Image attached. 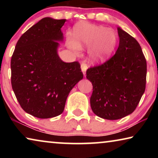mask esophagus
Masks as SVG:
<instances>
[{
	"label": "esophagus",
	"mask_w": 158,
	"mask_h": 158,
	"mask_svg": "<svg viewBox=\"0 0 158 158\" xmlns=\"http://www.w3.org/2000/svg\"><path fill=\"white\" fill-rule=\"evenodd\" d=\"M81 70H82V72H83V75H85V73H86V70H87V68H88V65L87 64L85 63V62H83V63L81 64Z\"/></svg>",
	"instance_id": "obj_1"
}]
</instances>
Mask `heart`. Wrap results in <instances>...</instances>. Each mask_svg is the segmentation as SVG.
Returning <instances> with one entry per match:
<instances>
[{"mask_svg": "<svg viewBox=\"0 0 158 158\" xmlns=\"http://www.w3.org/2000/svg\"><path fill=\"white\" fill-rule=\"evenodd\" d=\"M75 40L69 38V48L78 52L83 47L90 46V58L95 62L106 60L115 49L117 38L111 29L87 23H78L74 29Z\"/></svg>", "mask_w": 158, "mask_h": 158, "instance_id": "obj_1", "label": "heart"}]
</instances>
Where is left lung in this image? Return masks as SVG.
I'll return each instance as SVG.
<instances>
[{
    "label": "left lung",
    "instance_id": "left-lung-1",
    "mask_svg": "<svg viewBox=\"0 0 158 158\" xmlns=\"http://www.w3.org/2000/svg\"><path fill=\"white\" fill-rule=\"evenodd\" d=\"M119 45L103 63L90 67L86 77L91 82L90 106L99 117L119 119L132 113L146 87L147 62L137 40L118 27Z\"/></svg>",
    "mask_w": 158,
    "mask_h": 158
}]
</instances>
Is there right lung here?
<instances>
[{
  "instance_id": "add662e5",
  "label": "right lung",
  "mask_w": 158,
  "mask_h": 158,
  "mask_svg": "<svg viewBox=\"0 0 158 158\" xmlns=\"http://www.w3.org/2000/svg\"><path fill=\"white\" fill-rule=\"evenodd\" d=\"M65 19L46 17L23 33L10 60L11 85L27 113L40 118L57 116L83 74L78 62H64L57 49Z\"/></svg>"
}]
</instances>
